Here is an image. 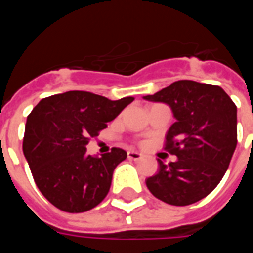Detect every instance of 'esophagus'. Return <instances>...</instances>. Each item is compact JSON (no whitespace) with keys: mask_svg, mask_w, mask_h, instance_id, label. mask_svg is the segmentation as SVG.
Here are the masks:
<instances>
[{"mask_svg":"<svg viewBox=\"0 0 253 253\" xmlns=\"http://www.w3.org/2000/svg\"><path fill=\"white\" fill-rule=\"evenodd\" d=\"M127 157H128L130 160H135V161H138V160L143 159V154L139 153V152H134V150H130V152L127 153Z\"/></svg>","mask_w":253,"mask_h":253,"instance_id":"34e87169","label":"esophagus"}]
</instances>
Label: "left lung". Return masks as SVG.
<instances>
[{
	"label": "left lung",
	"instance_id": "8db88e82",
	"mask_svg": "<svg viewBox=\"0 0 253 253\" xmlns=\"http://www.w3.org/2000/svg\"><path fill=\"white\" fill-rule=\"evenodd\" d=\"M169 105L176 122L167 132L165 149L177 156L146 179L160 201L187 206L211 192L228 169L237 145V107L221 86L180 80L143 96Z\"/></svg>",
	"mask_w": 253,
	"mask_h": 253
}]
</instances>
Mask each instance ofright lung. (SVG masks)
Wrapping results in <instances>:
<instances>
[{
	"label": "right lung",
	"instance_id": "obj_1",
	"mask_svg": "<svg viewBox=\"0 0 253 253\" xmlns=\"http://www.w3.org/2000/svg\"><path fill=\"white\" fill-rule=\"evenodd\" d=\"M132 100L70 90L41 100L28 115L23 152L38 188L59 210L88 211L107 196L127 153L114 148L93 157L86 145Z\"/></svg>",
	"mask_w": 253,
	"mask_h": 253
}]
</instances>
